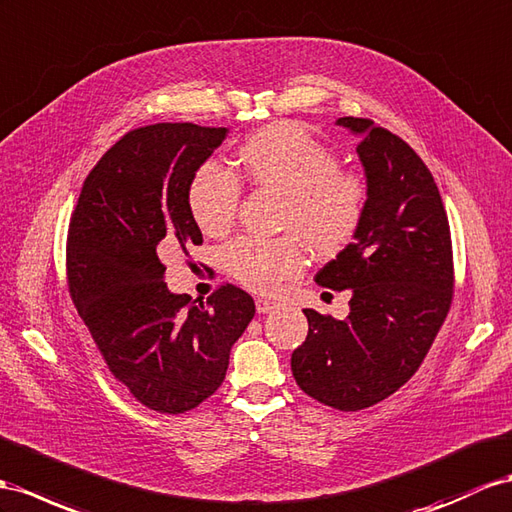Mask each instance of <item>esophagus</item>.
Masks as SVG:
<instances>
[{
	"label": "esophagus",
	"mask_w": 512,
	"mask_h": 512,
	"mask_svg": "<svg viewBox=\"0 0 512 512\" xmlns=\"http://www.w3.org/2000/svg\"><path fill=\"white\" fill-rule=\"evenodd\" d=\"M255 307H257V313H270L274 307H279V303H274L270 298H257Z\"/></svg>",
	"instance_id": "34e87169"
}]
</instances>
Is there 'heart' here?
Returning a JSON list of instances; mask_svg holds the SVG:
<instances>
[{
    "instance_id": "1",
    "label": "heart",
    "mask_w": 512,
    "mask_h": 512,
    "mask_svg": "<svg viewBox=\"0 0 512 512\" xmlns=\"http://www.w3.org/2000/svg\"><path fill=\"white\" fill-rule=\"evenodd\" d=\"M242 175L255 188L281 196L279 238H238L222 248L233 279L255 292H274L307 264V246L320 257L355 238L370 199L359 168L339 166L337 153L303 125L277 121L257 129L235 151ZM240 205V181L218 164L196 168L188 186L190 216L205 235H225Z\"/></svg>"
}]
</instances>
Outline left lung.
I'll list each match as a JSON object with an SVG mask.
<instances>
[{
	"label": "left lung",
	"instance_id": "1",
	"mask_svg": "<svg viewBox=\"0 0 512 512\" xmlns=\"http://www.w3.org/2000/svg\"><path fill=\"white\" fill-rule=\"evenodd\" d=\"M337 125L359 134L370 183L361 227L316 281L350 290L346 320L305 309L309 333L292 352L307 396L361 411L396 393L419 370L454 296L450 222L435 179L409 144L370 119Z\"/></svg>",
	"mask_w": 512,
	"mask_h": 512
}]
</instances>
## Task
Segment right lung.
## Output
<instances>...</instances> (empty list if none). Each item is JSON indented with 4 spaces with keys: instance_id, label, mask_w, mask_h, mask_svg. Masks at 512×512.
I'll return each instance as SVG.
<instances>
[{
    "instance_id": "add662e5",
    "label": "right lung",
    "mask_w": 512,
    "mask_h": 512,
    "mask_svg": "<svg viewBox=\"0 0 512 512\" xmlns=\"http://www.w3.org/2000/svg\"><path fill=\"white\" fill-rule=\"evenodd\" d=\"M225 127L131 129L84 179L67 233V285L112 376L151 411L179 415L225 381L231 346L255 316L240 287L207 300L170 294L162 257L203 244L188 186Z\"/></svg>"
}]
</instances>
